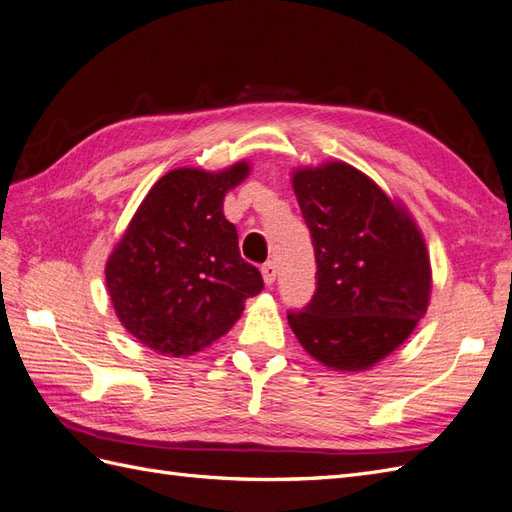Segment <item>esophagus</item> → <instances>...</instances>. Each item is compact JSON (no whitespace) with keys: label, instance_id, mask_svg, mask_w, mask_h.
<instances>
[{"label":"esophagus","instance_id":"1","mask_svg":"<svg viewBox=\"0 0 512 512\" xmlns=\"http://www.w3.org/2000/svg\"><path fill=\"white\" fill-rule=\"evenodd\" d=\"M261 274H264L266 285H272L274 281H277V266H274L272 261H268V264L261 266Z\"/></svg>","mask_w":512,"mask_h":512}]
</instances>
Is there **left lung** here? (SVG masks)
I'll use <instances>...</instances> for the list:
<instances>
[{"mask_svg": "<svg viewBox=\"0 0 512 512\" xmlns=\"http://www.w3.org/2000/svg\"><path fill=\"white\" fill-rule=\"evenodd\" d=\"M294 194L316 253V294L287 311L326 368L368 370L413 333L430 300V259L409 212L346 162L298 168Z\"/></svg>", "mask_w": 512, "mask_h": 512, "instance_id": "left-lung-1", "label": "left lung"}]
</instances>
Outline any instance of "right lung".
I'll use <instances>...</instances> for the list:
<instances>
[{
	"label": "right lung",
	"instance_id": "obj_1",
	"mask_svg": "<svg viewBox=\"0 0 512 512\" xmlns=\"http://www.w3.org/2000/svg\"><path fill=\"white\" fill-rule=\"evenodd\" d=\"M246 162L220 173L175 168L144 196L106 264L116 316L140 344L190 357L238 322L246 298L264 290L240 257L238 231L222 214L225 194L248 175Z\"/></svg>",
	"mask_w": 512,
	"mask_h": 512
}]
</instances>
